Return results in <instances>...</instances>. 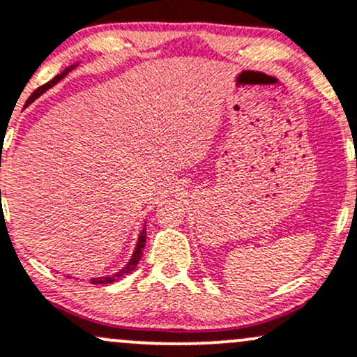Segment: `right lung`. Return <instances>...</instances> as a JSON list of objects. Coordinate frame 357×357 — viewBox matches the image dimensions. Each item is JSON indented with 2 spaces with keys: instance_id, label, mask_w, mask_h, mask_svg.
<instances>
[{
  "instance_id": "add662e5",
  "label": "right lung",
  "mask_w": 357,
  "mask_h": 357,
  "mask_svg": "<svg viewBox=\"0 0 357 357\" xmlns=\"http://www.w3.org/2000/svg\"><path fill=\"white\" fill-rule=\"evenodd\" d=\"M77 64H73V66H69V68H66L64 70H62L61 74H57L56 77H54L52 81H49V83H45L44 86H40V88L38 89H35V91L32 93V96L29 98V100H26V103L25 105H30V103H33L35 100H37L38 96L42 95V93H45L47 89L49 88H52L54 84H57L59 81L62 79V77L66 76V74L68 73H70V70H73L74 68H76ZM0 198H1V190H0ZM146 237H147V234H146V229H142V232H140V236H139V241H137V245H135V250H134V254H132V257H130V261H128V264L125 266L123 269H120L119 273H115V274H112V276H101V278H91V283L93 284H109V283H115V281H120V280H123L125 276H128V274H130L132 271H135V268H137V264H139V261H140V257H142V250H144V248H146Z\"/></svg>"
}]
</instances>
